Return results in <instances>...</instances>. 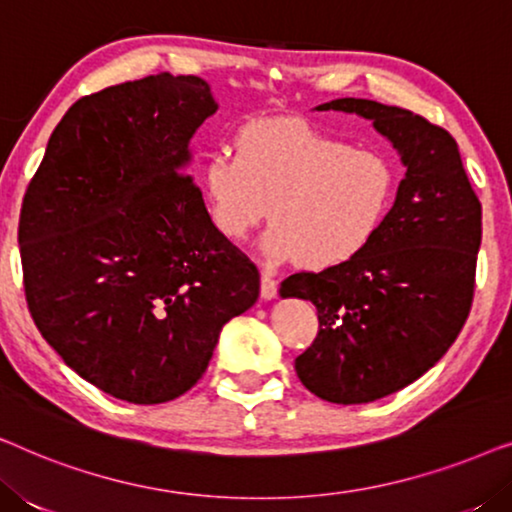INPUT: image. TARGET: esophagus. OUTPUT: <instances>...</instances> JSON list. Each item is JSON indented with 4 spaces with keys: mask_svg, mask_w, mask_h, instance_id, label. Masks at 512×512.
Listing matches in <instances>:
<instances>
[{
    "mask_svg": "<svg viewBox=\"0 0 512 512\" xmlns=\"http://www.w3.org/2000/svg\"><path fill=\"white\" fill-rule=\"evenodd\" d=\"M275 296H277V282H275V277L270 275V270L265 268L261 272V298L263 300H272Z\"/></svg>",
    "mask_w": 512,
    "mask_h": 512,
    "instance_id": "34e87169",
    "label": "esophagus"
}]
</instances>
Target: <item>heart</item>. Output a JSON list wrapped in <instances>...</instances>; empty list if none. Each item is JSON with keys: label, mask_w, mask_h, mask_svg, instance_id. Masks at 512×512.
Returning a JSON list of instances; mask_svg holds the SVG:
<instances>
[{"label": "heart", "mask_w": 512, "mask_h": 512, "mask_svg": "<svg viewBox=\"0 0 512 512\" xmlns=\"http://www.w3.org/2000/svg\"><path fill=\"white\" fill-rule=\"evenodd\" d=\"M235 149L212 151L200 167L207 216L226 240L242 242L268 214L265 251L319 272L359 258L380 235L398 191L382 151L291 116L244 123Z\"/></svg>", "instance_id": "heart-1"}]
</instances>
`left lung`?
Wrapping results in <instances>:
<instances>
[{"label": "left lung", "mask_w": 512, "mask_h": 512, "mask_svg": "<svg viewBox=\"0 0 512 512\" xmlns=\"http://www.w3.org/2000/svg\"><path fill=\"white\" fill-rule=\"evenodd\" d=\"M370 118L405 165L380 235L359 258L296 272L282 298L317 307L319 333L296 359L300 382L331 403L384 398L443 359L473 305L482 207L459 146L440 125L401 107L342 97L317 107Z\"/></svg>", "instance_id": "8db88e82"}]
</instances>
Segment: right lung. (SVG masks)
Returning <instances> with one entry per match:
<instances>
[{
	"label": "right lung",
	"mask_w": 512,
	"mask_h": 512,
	"mask_svg": "<svg viewBox=\"0 0 512 512\" xmlns=\"http://www.w3.org/2000/svg\"><path fill=\"white\" fill-rule=\"evenodd\" d=\"M207 81L153 74L76 100L20 207L30 314L83 380L137 405L186 394L226 321L256 303V265L216 233L191 139Z\"/></svg>",
	"instance_id": "add662e5"
}]
</instances>
